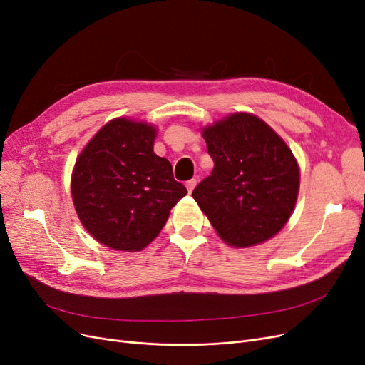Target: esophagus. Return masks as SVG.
I'll list each match as a JSON object with an SVG mask.
<instances>
[{
    "label": "esophagus",
    "instance_id": "1",
    "mask_svg": "<svg viewBox=\"0 0 365 365\" xmlns=\"http://www.w3.org/2000/svg\"><path fill=\"white\" fill-rule=\"evenodd\" d=\"M195 185H196V180H195V178H192V180H189V181L185 182V187H187V190H189V193H192V192H193Z\"/></svg>",
    "mask_w": 365,
    "mask_h": 365
}]
</instances>
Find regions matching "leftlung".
<instances>
[{"instance_id": "obj_1", "label": "left lung", "mask_w": 365, "mask_h": 365, "mask_svg": "<svg viewBox=\"0 0 365 365\" xmlns=\"http://www.w3.org/2000/svg\"><path fill=\"white\" fill-rule=\"evenodd\" d=\"M215 168L192 196L228 245L251 247L277 235L292 213L300 173L291 149L251 114L204 129Z\"/></svg>"}]
</instances>
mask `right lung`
I'll return each mask as SVG.
<instances>
[{
	"label": "right lung",
	"instance_id": "obj_1",
	"mask_svg": "<svg viewBox=\"0 0 365 365\" xmlns=\"http://www.w3.org/2000/svg\"><path fill=\"white\" fill-rule=\"evenodd\" d=\"M155 129L128 118L109 121L74 165L71 193L90 235L120 251H138L158 236L185 196L172 164L153 152Z\"/></svg>",
	"mask_w": 365,
	"mask_h": 365
}]
</instances>
